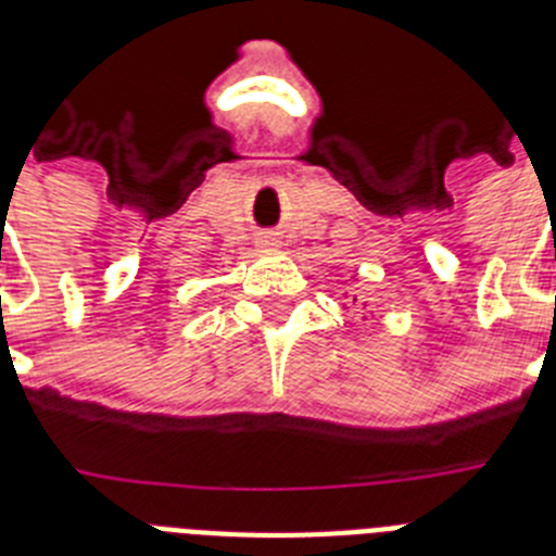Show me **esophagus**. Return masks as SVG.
<instances>
[{"instance_id": "esophagus-1", "label": "esophagus", "mask_w": 556, "mask_h": 556, "mask_svg": "<svg viewBox=\"0 0 556 556\" xmlns=\"http://www.w3.org/2000/svg\"><path fill=\"white\" fill-rule=\"evenodd\" d=\"M278 244H281L278 242V233H269L267 230V233L258 236V248L262 250H273V248H278Z\"/></svg>"}]
</instances>
